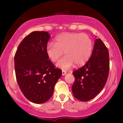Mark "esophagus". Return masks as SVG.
<instances>
[{"mask_svg":"<svg viewBox=\"0 0 123 123\" xmlns=\"http://www.w3.org/2000/svg\"><path fill=\"white\" fill-rule=\"evenodd\" d=\"M62 74L63 76L66 74V72L65 71V70H62Z\"/></svg>","mask_w":123,"mask_h":123,"instance_id":"esophagus-1","label":"esophagus"}]
</instances>
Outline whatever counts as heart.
Here are the masks:
<instances>
[{"instance_id":"heart-1","label":"heart","mask_w":123,"mask_h":123,"mask_svg":"<svg viewBox=\"0 0 123 123\" xmlns=\"http://www.w3.org/2000/svg\"><path fill=\"white\" fill-rule=\"evenodd\" d=\"M93 50V42L85 33L65 32L55 38V43H49L46 46V54L53 62L66 55L57 64V67L63 70L70 68L74 65L82 66L90 60Z\"/></svg>"}]
</instances>
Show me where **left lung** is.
I'll use <instances>...</instances> for the list:
<instances>
[{"label":"left lung","mask_w":123,"mask_h":123,"mask_svg":"<svg viewBox=\"0 0 123 123\" xmlns=\"http://www.w3.org/2000/svg\"><path fill=\"white\" fill-rule=\"evenodd\" d=\"M109 70L108 49L101 39H96L90 60L82 68L73 72L75 77L72 87L74 97L83 102L95 97L106 83Z\"/></svg>","instance_id":"obj_1"}]
</instances>
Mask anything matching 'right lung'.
<instances>
[{"mask_svg":"<svg viewBox=\"0 0 123 123\" xmlns=\"http://www.w3.org/2000/svg\"><path fill=\"white\" fill-rule=\"evenodd\" d=\"M50 37L47 32H32L21 42L15 54L18 84L26 99L35 104L50 99L62 75V70L55 68L46 54Z\"/></svg>","mask_w":123,"mask_h":123,"instance_id":"add662e5","label":"right lung"}]
</instances>
